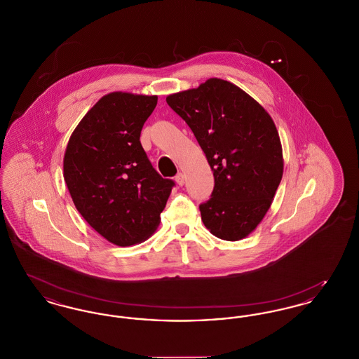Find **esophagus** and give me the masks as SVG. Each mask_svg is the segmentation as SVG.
I'll list each match as a JSON object with an SVG mask.
<instances>
[{
	"label": "esophagus",
	"instance_id": "34e87169",
	"mask_svg": "<svg viewBox=\"0 0 359 359\" xmlns=\"http://www.w3.org/2000/svg\"><path fill=\"white\" fill-rule=\"evenodd\" d=\"M175 180H176V183H177L179 186H183V184H184V180H186V176H184V173H183V172H179V173L176 175Z\"/></svg>",
	"mask_w": 359,
	"mask_h": 359
}]
</instances>
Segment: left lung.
Masks as SVG:
<instances>
[{
	"instance_id": "obj_1",
	"label": "left lung",
	"mask_w": 359,
	"mask_h": 359,
	"mask_svg": "<svg viewBox=\"0 0 359 359\" xmlns=\"http://www.w3.org/2000/svg\"><path fill=\"white\" fill-rule=\"evenodd\" d=\"M167 103L187 122L214 173L211 198L199 205L205 227L224 241L246 238L268 212L284 171L272 117L219 78L171 94Z\"/></svg>"
}]
</instances>
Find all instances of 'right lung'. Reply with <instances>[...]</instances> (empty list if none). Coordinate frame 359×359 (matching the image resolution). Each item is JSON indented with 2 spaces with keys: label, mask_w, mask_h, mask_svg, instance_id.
<instances>
[{
  "label": "right lung",
  "mask_w": 359,
  "mask_h": 359,
  "mask_svg": "<svg viewBox=\"0 0 359 359\" xmlns=\"http://www.w3.org/2000/svg\"><path fill=\"white\" fill-rule=\"evenodd\" d=\"M157 95L114 91L78 123L63 158V176L76 210L117 246L149 238L175 183L163 179L140 142Z\"/></svg>",
  "instance_id": "1"
}]
</instances>
